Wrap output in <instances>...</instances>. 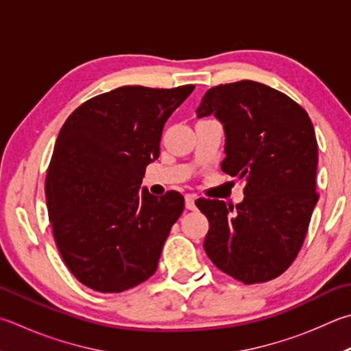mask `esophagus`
Instances as JSON below:
<instances>
[{
	"mask_svg": "<svg viewBox=\"0 0 351 351\" xmlns=\"http://www.w3.org/2000/svg\"><path fill=\"white\" fill-rule=\"evenodd\" d=\"M186 208H187V210H195V208H196L195 196H192V195H187V196H186Z\"/></svg>",
	"mask_w": 351,
	"mask_h": 351,
	"instance_id": "esophagus-1",
	"label": "esophagus"
}]
</instances>
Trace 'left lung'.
I'll use <instances>...</instances> for the list:
<instances>
[{"label":"left lung","mask_w":351,"mask_h":351,"mask_svg":"<svg viewBox=\"0 0 351 351\" xmlns=\"http://www.w3.org/2000/svg\"><path fill=\"white\" fill-rule=\"evenodd\" d=\"M224 125L221 170L244 181V201L199 199L207 216L204 250L226 275L244 284L267 282L296 259L317 202V143L301 106L254 81L206 92L196 117Z\"/></svg>","instance_id":"obj_1"}]
</instances>
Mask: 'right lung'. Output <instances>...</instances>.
Segmentation results:
<instances>
[{"label": "right lung", "instance_id": "obj_1", "mask_svg": "<svg viewBox=\"0 0 351 351\" xmlns=\"http://www.w3.org/2000/svg\"><path fill=\"white\" fill-rule=\"evenodd\" d=\"M193 88L118 87L61 127L46 176L49 219L62 261L88 289L121 293L156 271L184 196L139 189L164 124Z\"/></svg>", "mask_w": 351, "mask_h": 351}]
</instances>
